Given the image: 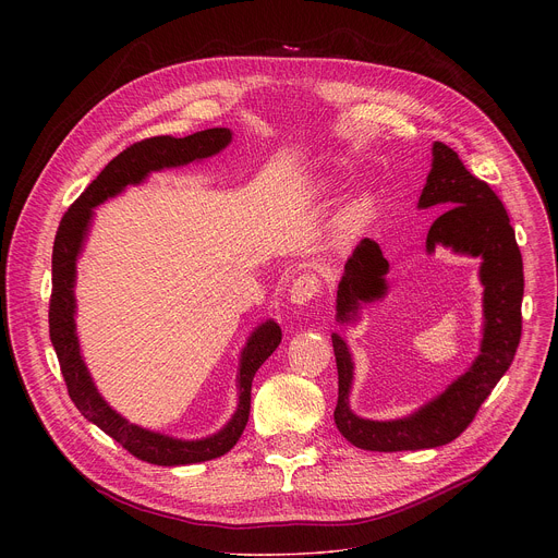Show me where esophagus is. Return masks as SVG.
Listing matches in <instances>:
<instances>
[{"label": "esophagus", "instance_id": "obj_1", "mask_svg": "<svg viewBox=\"0 0 558 558\" xmlns=\"http://www.w3.org/2000/svg\"><path fill=\"white\" fill-rule=\"evenodd\" d=\"M317 293H320V278H317L315 274H300L293 282H291V289H289V300L293 304H306L308 300H313Z\"/></svg>", "mask_w": 558, "mask_h": 558}]
</instances>
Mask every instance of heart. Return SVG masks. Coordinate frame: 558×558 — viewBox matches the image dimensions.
Listing matches in <instances>:
<instances>
[{
  "label": "heart",
  "instance_id": "heart-1",
  "mask_svg": "<svg viewBox=\"0 0 558 558\" xmlns=\"http://www.w3.org/2000/svg\"><path fill=\"white\" fill-rule=\"evenodd\" d=\"M377 216V198L368 192L353 196L338 216V227L342 233H357L368 227Z\"/></svg>",
  "mask_w": 558,
  "mask_h": 558
}]
</instances>
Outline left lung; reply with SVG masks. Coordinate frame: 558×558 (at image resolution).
I'll use <instances>...</instances> for the list:
<instances>
[{
    "label": "left lung",
    "instance_id": "left-lung-1",
    "mask_svg": "<svg viewBox=\"0 0 558 558\" xmlns=\"http://www.w3.org/2000/svg\"><path fill=\"white\" fill-rule=\"evenodd\" d=\"M420 209H446L426 238V252L446 247L459 256L480 258V280L484 284V336L480 355L435 400L409 417L375 422L351 411L349 395L353 386V357L347 342L331 333L338 364V430L362 450L400 452L424 450L450 444L474 420L497 381L510 368L521 340L523 260L517 247L514 229L499 196L488 183L472 177L454 149L435 141L433 166L422 190ZM388 260L371 238H362L344 265L338 284L336 320L351 325L360 317L362 304L381 300Z\"/></svg>",
    "mask_w": 558,
    "mask_h": 558
}]
</instances>
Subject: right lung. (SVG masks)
I'll use <instances>...</instances> for the list:
<instances>
[{
    "mask_svg": "<svg viewBox=\"0 0 558 558\" xmlns=\"http://www.w3.org/2000/svg\"><path fill=\"white\" fill-rule=\"evenodd\" d=\"M231 143L229 128H211L183 138L154 136L130 145L101 170V174L78 196L54 235L52 247V295H50V342L54 347L61 375L70 400L88 422L97 424L106 435L119 441L134 457L154 465H187L216 459L229 452L241 439L252 409V381L265 360L278 349L282 331L278 323L267 320L252 331L238 366V409L231 420L214 435L203 439H177L154 433L128 422L119 415L97 390L93 375L84 362L76 338V260L84 252L86 238L95 218V207L119 196L128 185H141L151 172L181 168L192 161H203Z\"/></svg>",
    "mask_w": 558,
    "mask_h": 558,
    "instance_id": "1",
    "label": "right lung"
}]
</instances>
